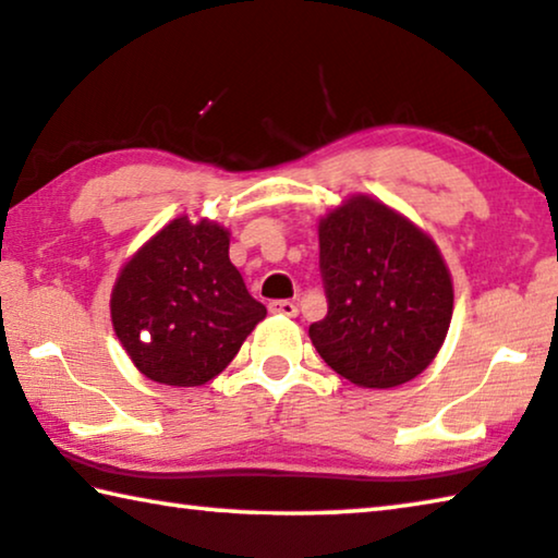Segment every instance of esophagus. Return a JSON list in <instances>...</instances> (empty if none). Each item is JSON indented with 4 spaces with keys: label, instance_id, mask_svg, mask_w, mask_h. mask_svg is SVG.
Masks as SVG:
<instances>
[{
    "label": "esophagus",
    "instance_id": "obj_1",
    "mask_svg": "<svg viewBox=\"0 0 558 558\" xmlns=\"http://www.w3.org/2000/svg\"><path fill=\"white\" fill-rule=\"evenodd\" d=\"M269 312L281 314V316H296L299 308L291 299H277V302H269Z\"/></svg>",
    "mask_w": 558,
    "mask_h": 558
}]
</instances>
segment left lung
<instances>
[{
	"label": "left lung",
	"mask_w": 558,
	"mask_h": 558,
	"mask_svg": "<svg viewBox=\"0 0 558 558\" xmlns=\"http://www.w3.org/2000/svg\"><path fill=\"white\" fill-rule=\"evenodd\" d=\"M327 316L312 344L356 387L389 389L422 374L447 337L453 289L436 244L387 204L354 196L319 225Z\"/></svg>",
	"instance_id": "obj_1"
}]
</instances>
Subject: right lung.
Returning a JSON list of instances; mask_svg holds the SVG:
<instances>
[{
    "instance_id": "obj_1",
    "label": "right lung",
    "mask_w": 558,
    "mask_h": 558,
    "mask_svg": "<svg viewBox=\"0 0 558 558\" xmlns=\"http://www.w3.org/2000/svg\"><path fill=\"white\" fill-rule=\"evenodd\" d=\"M267 306L229 262V231L174 219L119 274L111 324L151 381L202 387L225 372Z\"/></svg>"
}]
</instances>
